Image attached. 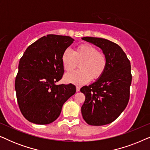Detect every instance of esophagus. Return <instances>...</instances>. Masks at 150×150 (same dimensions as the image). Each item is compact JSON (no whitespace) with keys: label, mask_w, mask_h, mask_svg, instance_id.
I'll return each mask as SVG.
<instances>
[{"label":"esophagus","mask_w":150,"mask_h":150,"mask_svg":"<svg viewBox=\"0 0 150 150\" xmlns=\"http://www.w3.org/2000/svg\"><path fill=\"white\" fill-rule=\"evenodd\" d=\"M80 89H81V87H79V86H76V91H79Z\"/></svg>","instance_id":"esophagus-1"}]
</instances>
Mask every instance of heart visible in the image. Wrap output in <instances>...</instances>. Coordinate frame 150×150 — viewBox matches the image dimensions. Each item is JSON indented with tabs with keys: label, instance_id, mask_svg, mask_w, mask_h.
I'll return each mask as SVG.
<instances>
[{
	"label": "heart",
	"instance_id": "obj_1",
	"mask_svg": "<svg viewBox=\"0 0 150 150\" xmlns=\"http://www.w3.org/2000/svg\"><path fill=\"white\" fill-rule=\"evenodd\" d=\"M79 62L80 69L65 75V82L83 85L91 79L98 80L103 76L108 65L106 54L89 44L80 45L73 52L65 50L61 56L63 69L67 72L74 69Z\"/></svg>",
	"mask_w": 150,
	"mask_h": 150
}]
</instances>
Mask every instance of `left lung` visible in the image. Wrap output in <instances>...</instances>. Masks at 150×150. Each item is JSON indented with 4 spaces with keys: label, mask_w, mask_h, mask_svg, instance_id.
I'll use <instances>...</instances> for the list:
<instances>
[{
    "label": "left lung",
    "mask_w": 150,
    "mask_h": 150,
    "mask_svg": "<svg viewBox=\"0 0 150 150\" xmlns=\"http://www.w3.org/2000/svg\"><path fill=\"white\" fill-rule=\"evenodd\" d=\"M82 39L101 48L108 60L103 76L81 89L85 96L81 107L83 117L91 126L108 124L128 105L132 82L130 62L122 48L111 41L91 37Z\"/></svg>",
    "instance_id": "8db88e82"
}]
</instances>
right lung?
<instances>
[{"mask_svg":"<svg viewBox=\"0 0 150 150\" xmlns=\"http://www.w3.org/2000/svg\"><path fill=\"white\" fill-rule=\"evenodd\" d=\"M74 41L69 36L47 35L30 45L20 59L15 81L16 97L20 111L30 122H53L63 104L76 93L72 84H55L64 73L61 56Z\"/></svg>","mask_w":150,"mask_h":150,"instance_id":"1","label":"right lung"}]
</instances>
